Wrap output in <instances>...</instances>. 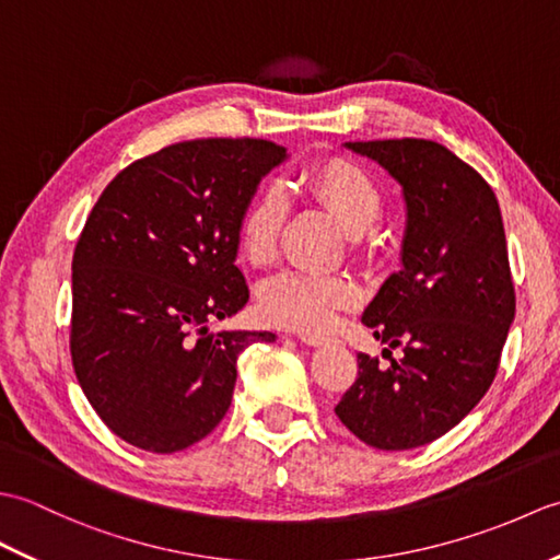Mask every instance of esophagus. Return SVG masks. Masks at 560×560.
Returning a JSON list of instances; mask_svg holds the SVG:
<instances>
[{
	"label": "esophagus",
	"mask_w": 560,
	"mask_h": 560,
	"mask_svg": "<svg viewBox=\"0 0 560 560\" xmlns=\"http://www.w3.org/2000/svg\"><path fill=\"white\" fill-rule=\"evenodd\" d=\"M299 337L303 343H307V347H323L325 341H329L327 337H319V335H311V331H299Z\"/></svg>",
	"instance_id": "1"
}]
</instances>
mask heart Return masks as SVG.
I'll list each match as a JSON object with an SVG mask.
<instances>
[{
	"mask_svg": "<svg viewBox=\"0 0 560 560\" xmlns=\"http://www.w3.org/2000/svg\"><path fill=\"white\" fill-rule=\"evenodd\" d=\"M303 189L341 223L355 247L383 219V189L359 165L347 159H329L303 177ZM289 201L281 187L269 185L249 201L237 223V245L255 267H265L277 255L279 235L287 223ZM359 301V287L339 273L281 271L259 289V313L271 325L325 331L341 311Z\"/></svg>",
	"mask_w": 560,
	"mask_h": 560,
	"instance_id": "1",
	"label": "heart"
}]
</instances>
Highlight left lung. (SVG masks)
I'll return each mask as SVG.
<instances>
[{"instance_id": "obj_1", "label": "left lung", "mask_w": 560, "mask_h": 560, "mask_svg": "<svg viewBox=\"0 0 560 560\" xmlns=\"http://www.w3.org/2000/svg\"><path fill=\"white\" fill-rule=\"evenodd\" d=\"M347 149L383 165L404 192L401 269L361 317L404 355L380 368L359 353V377L335 411L365 445L421 447L477 407L501 363L515 319L501 207L489 183L435 141H347Z\"/></svg>"}]
</instances>
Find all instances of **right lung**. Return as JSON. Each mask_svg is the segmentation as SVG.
Returning a JSON list of instances; mask_svg holds the SVG:
<instances>
[{"instance_id":"right-lung-1","label":"right lung","mask_w":560,"mask_h":560,"mask_svg":"<svg viewBox=\"0 0 560 560\" xmlns=\"http://www.w3.org/2000/svg\"><path fill=\"white\" fill-rule=\"evenodd\" d=\"M267 139H192L127 165L103 189L71 259V363L125 443L168 455L207 438L233 399L235 363L271 331H219L243 311L237 223L287 161Z\"/></svg>"}]
</instances>
